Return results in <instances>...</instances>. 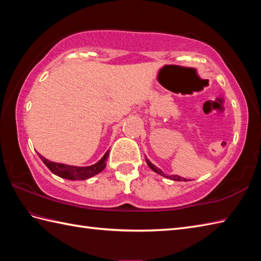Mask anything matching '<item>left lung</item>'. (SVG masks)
Returning a JSON list of instances; mask_svg holds the SVG:
<instances>
[{"instance_id":"obj_1","label":"left lung","mask_w":261,"mask_h":261,"mask_svg":"<svg viewBox=\"0 0 261 261\" xmlns=\"http://www.w3.org/2000/svg\"><path fill=\"white\" fill-rule=\"evenodd\" d=\"M146 162H147V165L154 171V173L162 175V176L166 177V178H169V179H171V180H177V181H185V180H186L185 178H182V177L177 176V175H166L165 173H163L162 169H159L158 167H156V166H154L148 158H146Z\"/></svg>"}]
</instances>
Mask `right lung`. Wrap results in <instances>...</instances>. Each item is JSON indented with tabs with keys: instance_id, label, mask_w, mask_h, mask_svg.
<instances>
[{
	"instance_id": "add662e5",
	"label": "right lung",
	"mask_w": 261,
	"mask_h": 261,
	"mask_svg": "<svg viewBox=\"0 0 261 261\" xmlns=\"http://www.w3.org/2000/svg\"><path fill=\"white\" fill-rule=\"evenodd\" d=\"M109 152H110V150L105 152L104 156L99 159L96 164L91 165V166H86V167H80V166L54 163V162H50V160H48L43 156H41L40 153H38V156L40 157L43 164L47 166L49 170H50L53 174L62 177V178L69 179V180H84V179H88V178H91V177L99 174L105 167H107V160L109 157Z\"/></svg>"
}]
</instances>
